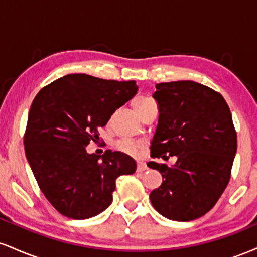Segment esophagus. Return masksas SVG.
Here are the masks:
<instances>
[{"label":"esophagus","mask_w":257,"mask_h":257,"mask_svg":"<svg viewBox=\"0 0 257 257\" xmlns=\"http://www.w3.org/2000/svg\"><path fill=\"white\" fill-rule=\"evenodd\" d=\"M138 172H144V170H146L147 169V166H146V163L145 162H141V161H139L138 162Z\"/></svg>","instance_id":"obj_1"}]
</instances>
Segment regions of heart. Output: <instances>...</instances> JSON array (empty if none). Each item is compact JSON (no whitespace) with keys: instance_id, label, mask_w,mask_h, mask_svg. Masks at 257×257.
<instances>
[{"instance_id":"heart-1","label":"heart","mask_w":257,"mask_h":257,"mask_svg":"<svg viewBox=\"0 0 257 257\" xmlns=\"http://www.w3.org/2000/svg\"><path fill=\"white\" fill-rule=\"evenodd\" d=\"M151 104H155V101H153L152 99L146 98V96H140V98H137L133 101V108L137 112V114H139L144 108H146L147 106ZM117 147H118L120 151L133 156L140 155L141 151H143V145H141L140 143H138V141L135 140H129V139L119 141V143L117 144Z\"/></svg>"}]
</instances>
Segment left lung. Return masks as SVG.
I'll return each mask as SVG.
<instances>
[{
  "label": "left lung",
  "mask_w": 257,
  "mask_h": 257,
  "mask_svg": "<svg viewBox=\"0 0 257 257\" xmlns=\"http://www.w3.org/2000/svg\"><path fill=\"white\" fill-rule=\"evenodd\" d=\"M156 89L159 118L151 157L178 159L173 167L147 163L163 178L150 199L167 219H198L216 204L231 178L237 152L231 111L220 93L197 82L158 83Z\"/></svg>",
  "instance_id": "obj_1"
}]
</instances>
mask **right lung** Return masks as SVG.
<instances>
[{"mask_svg":"<svg viewBox=\"0 0 257 257\" xmlns=\"http://www.w3.org/2000/svg\"><path fill=\"white\" fill-rule=\"evenodd\" d=\"M135 81L71 73L42 88L32 101L25 155L41 191L64 216L84 220L108 208L116 179L137 163L125 153L87 152L112 113L137 94Z\"/></svg>","mask_w":257,"mask_h":257,"instance_id":"1","label":"right lung"}]
</instances>
